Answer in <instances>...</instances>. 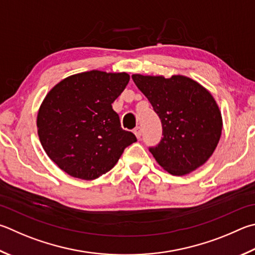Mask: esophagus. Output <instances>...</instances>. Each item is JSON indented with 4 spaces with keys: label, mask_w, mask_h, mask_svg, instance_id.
<instances>
[{
    "label": "esophagus",
    "mask_w": 255,
    "mask_h": 255,
    "mask_svg": "<svg viewBox=\"0 0 255 255\" xmlns=\"http://www.w3.org/2000/svg\"><path fill=\"white\" fill-rule=\"evenodd\" d=\"M133 133H135L136 137L139 139L140 136H141V128L140 127H136L135 129H133Z\"/></svg>",
    "instance_id": "1"
}]
</instances>
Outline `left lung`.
<instances>
[{
  "label": "left lung",
  "mask_w": 255,
  "mask_h": 255,
  "mask_svg": "<svg viewBox=\"0 0 255 255\" xmlns=\"http://www.w3.org/2000/svg\"><path fill=\"white\" fill-rule=\"evenodd\" d=\"M160 118L163 138L149 151L166 172L189 174L204 165L220 141L222 115L211 92L191 78L132 75Z\"/></svg>",
  "instance_id": "obj_1"
}]
</instances>
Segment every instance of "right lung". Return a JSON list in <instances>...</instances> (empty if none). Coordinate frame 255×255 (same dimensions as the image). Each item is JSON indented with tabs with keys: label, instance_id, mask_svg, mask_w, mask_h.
<instances>
[{
	"label": "right lung",
	"instance_id": "right-lung-1",
	"mask_svg": "<svg viewBox=\"0 0 255 255\" xmlns=\"http://www.w3.org/2000/svg\"><path fill=\"white\" fill-rule=\"evenodd\" d=\"M129 79L126 72L91 70L66 78L48 92L36 127L44 151L60 169L76 178L96 179L137 141L122 128L112 106Z\"/></svg>",
	"mask_w": 255,
	"mask_h": 255
}]
</instances>
